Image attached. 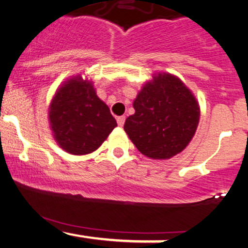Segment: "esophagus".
<instances>
[{"label":"esophagus","instance_id":"obj_1","mask_svg":"<svg viewBox=\"0 0 248 248\" xmlns=\"http://www.w3.org/2000/svg\"><path fill=\"white\" fill-rule=\"evenodd\" d=\"M124 120H126V118H124V116H118V118H116V121H118V124L120 127L124 126Z\"/></svg>","mask_w":248,"mask_h":248}]
</instances>
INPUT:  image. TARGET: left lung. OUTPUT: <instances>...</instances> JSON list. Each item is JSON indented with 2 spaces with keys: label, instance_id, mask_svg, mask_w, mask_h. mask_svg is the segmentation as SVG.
Listing matches in <instances>:
<instances>
[{
  "label": "left lung",
  "instance_id": "1",
  "mask_svg": "<svg viewBox=\"0 0 248 248\" xmlns=\"http://www.w3.org/2000/svg\"><path fill=\"white\" fill-rule=\"evenodd\" d=\"M124 129L142 155L169 160L183 152L199 124L201 108L189 87L168 72L153 75L133 102Z\"/></svg>",
  "mask_w": 248,
  "mask_h": 248
}]
</instances>
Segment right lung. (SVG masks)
I'll return each mask as SVG.
<instances>
[{
    "instance_id": "1",
    "label": "right lung",
    "mask_w": 248,
    "mask_h": 248,
    "mask_svg": "<svg viewBox=\"0 0 248 248\" xmlns=\"http://www.w3.org/2000/svg\"><path fill=\"white\" fill-rule=\"evenodd\" d=\"M47 118L57 144L72 155L95 152L118 126L109 108L96 95L93 81L81 75L72 76L57 88Z\"/></svg>"
}]
</instances>
